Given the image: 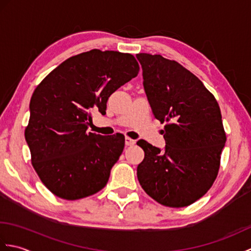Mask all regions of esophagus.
<instances>
[{
  "instance_id": "34e87169",
  "label": "esophagus",
  "mask_w": 251,
  "mask_h": 251,
  "mask_svg": "<svg viewBox=\"0 0 251 251\" xmlns=\"http://www.w3.org/2000/svg\"><path fill=\"white\" fill-rule=\"evenodd\" d=\"M125 145L128 146V147L134 146V145H136V140L131 139V138H129V137H126L125 138Z\"/></svg>"
}]
</instances>
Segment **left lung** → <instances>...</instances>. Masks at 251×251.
<instances>
[{
    "label": "left lung",
    "instance_id": "left-lung-1",
    "mask_svg": "<svg viewBox=\"0 0 251 251\" xmlns=\"http://www.w3.org/2000/svg\"><path fill=\"white\" fill-rule=\"evenodd\" d=\"M143 87L155 119L165 125L164 152L145 140L137 177L159 204L185 207L211 188L226 137L216 98L199 77L161 55L138 54Z\"/></svg>",
    "mask_w": 251,
    "mask_h": 251
}]
</instances>
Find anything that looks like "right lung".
Returning a JSON list of instances; mask_svg holds the SVG:
<instances>
[{
  "instance_id": "obj_1",
  "label": "right lung",
  "mask_w": 251,
  "mask_h": 251,
  "mask_svg": "<svg viewBox=\"0 0 251 251\" xmlns=\"http://www.w3.org/2000/svg\"><path fill=\"white\" fill-rule=\"evenodd\" d=\"M138 72L130 54L92 50L63 61L37 85L25 137L33 168L52 194L74 201L104 188L125 138L87 131L92 111L105 113L110 96Z\"/></svg>"
}]
</instances>
